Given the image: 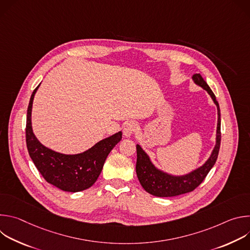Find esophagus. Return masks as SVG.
I'll use <instances>...</instances> for the list:
<instances>
[{
	"label": "esophagus",
	"mask_w": 250,
	"mask_h": 250,
	"mask_svg": "<svg viewBox=\"0 0 250 250\" xmlns=\"http://www.w3.org/2000/svg\"><path fill=\"white\" fill-rule=\"evenodd\" d=\"M124 135L125 137H130L137 129V125L134 122H128L124 125Z\"/></svg>",
	"instance_id": "obj_1"
}]
</instances>
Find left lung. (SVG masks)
Masks as SVG:
<instances>
[{
    "mask_svg": "<svg viewBox=\"0 0 250 250\" xmlns=\"http://www.w3.org/2000/svg\"><path fill=\"white\" fill-rule=\"evenodd\" d=\"M194 83L208 92L211 100L217 105L218 110V125L216 134V145L207 161L195 170L184 175H172L157 168L151 161L148 154L142 149L139 145H136V175L141 184L147 193L156 197H174L186 194L195 190L206 178L209 170L215 165L220 146H221V110L215 94L212 93L207 82L201 74H194L192 77Z\"/></svg>",
    "mask_w": 250,
    "mask_h": 250,
    "instance_id": "8db88e82",
    "label": "left lung"
}]
</instances>
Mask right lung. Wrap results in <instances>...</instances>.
I'll list each match as a JSON object with an SVG mask.
<instances>
[{"instance_id": "add662e5", "label": "right lung", "mask_w": 250, "mask_h": 250, "mask_svg": "<svg viewBox=\"0 0 250 250\" xmlns=\"http://www.w3.org/2000/svg\"><path fill=\"white\" fill-rule=\"evenodd\" d=\"M40 86L41 84L32 92L27 108L25 137L29 156L49 184L65 192L86 190L97 181L106 157L122 139L123 132L104 138L77 154H64L44 146L34 135L31 125L32 103Z\"/></svg>"}]
</instances>
